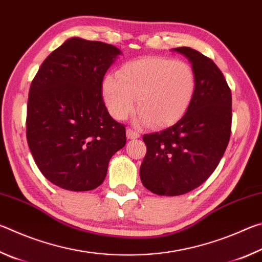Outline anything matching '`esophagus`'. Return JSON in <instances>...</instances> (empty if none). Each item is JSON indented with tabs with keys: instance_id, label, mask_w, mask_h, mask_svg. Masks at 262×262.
Instances as JSON below:
<instances>
[{
	"instance_id": "obj_1",
	"label": "esophagus",
	"mask_w": 262,
	"mask_h": 262,
	"mask_svg": "<svg viewBox=\"0 0 262 262\" xmlns=\"http://www.w3.org/2000/svg\"><path fill=\"white\" fill-rule=\"evenodd\" d=\"M126 134H127V139H129V140H135V139H139V137H140V133L137 130L132 129V128H128Z\"/></svg>"
}]
</instances>
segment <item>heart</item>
Instances as JSON below:
<instances>
[{"instance_id": "1", "label": "heart", "mask_w": 262, "mask_h": 262, "mask_svg": "<svg viewBox=\"0 0 262 262\" xmlns=\"http://www.w3.org/2000/svg\"><path fill=\"white\" fill-rule=\"evenodd\" d=\"M103 98L113 118L123 120L135 107L141 122L154 128L174 125L187 112L196 92L192 66L166 56H143L123 63L103 79Z\"/></svg>"}]
</instances>
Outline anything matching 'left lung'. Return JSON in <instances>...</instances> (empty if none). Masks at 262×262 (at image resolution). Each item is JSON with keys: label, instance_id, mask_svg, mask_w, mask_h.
<instances>
[{"label": "left lung", "instance_id": "obj_1", "mask_svg": "<svg viewBox=\"0 0 262 262\" xmlns=\"http://www.w3.org/2000/svg\"><path fill=\"white\" fill-rule=\"evenodd\" d=\"M173 51L192 63L196 92L176 125L143 135L147 154L140 167L144 187L165 196L188 193L209 178L228 147L232 120L231 90L214 61L189 47Z\"/></svg>", "mask_w": 262, "mask_h": 262}]
</instances>
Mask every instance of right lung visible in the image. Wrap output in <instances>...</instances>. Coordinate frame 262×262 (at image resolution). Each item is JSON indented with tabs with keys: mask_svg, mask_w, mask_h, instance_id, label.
<instances>
[{
	"mask_svg": "<svg viewBox=\"0 0 262 262\" xmlns=\"http://www.w3.org/2000/svg\"><path fill=\"white\" fill-rule=\"evenodd\" d=\"M121 52L101 41L70 38L53 51L29 91L26 139L41 173L74 192L103 184L110 159L125 147L126 128L101 96L106 72Z\"/></svg>",
	"mask_w": 262,
	"mask_h": 262,
	"instance_id": "right-lung-1",
	"label": "right lung"
}]
</instances>
